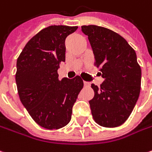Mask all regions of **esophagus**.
Wrapping results in <instances>:
<instances>
[{"label": "esophagus", "mask_w": 152, "mask_h": 152, "mask_svg": "<svg viewBox=\"0 0 152 152\" xmlns=\"http://www.w3.org/2000/svg\"><path fill=\"white\" fill-rule=\"evenodd\" d=\"M83 83H84V86H85V87H88V86H89V85H90V83H89L88 82H85V81H84V82H83Z\"/></svg>", "instance_id": "34e87169"}]
</instances>
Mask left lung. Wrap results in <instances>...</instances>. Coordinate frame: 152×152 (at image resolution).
I'll use <instances>...</instances> for the list:
<instances>
[{"instance_id": "1", "label": "left lung", "mask_w": 152, "mask_h": 152, "mask_svg": "<svg viewBox=\"0 0 152 152\" xmlns=\"http://www.w3.org/2000/svg\"><path fill=\"white\" fill-rule=\"evenodd\" d=\"M95 64L104 82L98 88L92 84L94 97L89 100L93 118L99 125L115 128L129 118L139 99L141 69L137 56L128 42L112 30L83 25Z\"/></svg>"}]
</instances>
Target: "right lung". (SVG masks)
<instances>
[{
  "label": "right lung",
  "mask_w": 152,
  "mask_h": 152,
  "mask_svg": "<svg viewBox=\"0 0 152 152\" xmlns=\"http://www.w3.org/2000/svg\"><path fill=\"white\" fill-rule=\"evenodd\" d=\"M77 26L52 25L23 48L17 60L16 83L20 100L33 120L47 129H58L71 119L72 107L83 88L79 76L58 79L65 61V38Z\"/></svg>",
  "instance_id": "right-lung-1"
}]
</instances>
